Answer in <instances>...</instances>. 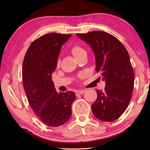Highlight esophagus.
I'll return each instance as SVG.
<instances>
[{
    "mask_svg": "<svg viewBox=\"0 0 150 150\" xmlns=\"http://www.w3.org/2000/svg\"><path fill=\"white\" fill-rule=\"evenodd\" d=\"M85 92L84 90H77L75 91V94L76 95H82Z\"/></svg>",
    "mask_w": 150,
    "mask_h": 150,
    "instance_id": "obj_1",
    "label": "esophagus"
}]
</instances>
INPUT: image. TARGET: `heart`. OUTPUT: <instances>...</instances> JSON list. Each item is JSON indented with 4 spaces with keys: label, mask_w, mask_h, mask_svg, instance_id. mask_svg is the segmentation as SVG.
<instances>
[{
    "label": "heart",
    "mask_w": 150,
    "mask_h": 150,
    "mask_svg": "<svg viewBox=\"0 0 150 150\" xmlns=\"http://www.w3.org/2000/svg\"><path fill=\"white\" fill-rule=\"evenodd\" d=\"M70 51H71V53L74 55V57L76 59L79 58V57H81V55H83V54L86 53V51L83 47H82L81 46H78V45L72 46L71 47Z\"/></svg>",
    "instance_id": "heart-1"
}]
</instances>
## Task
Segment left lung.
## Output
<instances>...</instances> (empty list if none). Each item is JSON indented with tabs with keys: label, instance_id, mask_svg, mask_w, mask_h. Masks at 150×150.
I'll use <instances>...</instances> for the list:
<instances>
[{
	"label": "left lung",
	"instance_id": "8db88e82",
	"mask_svg": "<svg viewBox=\"0 0 150 150\" xmlns=\"http://www.w3.org/2000/svg\"><path fill=\"white\" fill-rule=\"evenodd\" d=\"M77 35L93 50L95 69L106 82L103 91L96 90L97 98L91 105L92 112L105 122L119 119L128 106L134 86V72L128 52L120 40L104 31Z\"/></svg>",
	"mask_w": 150,
	"mask_h": 150
}]
</instances>
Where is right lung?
<instances>
[{
	"mask_svg": "<svg viewBox=\"0 0 150 150\" xmlns=\"http://www.w3.org/2000/svg\"><path fill=\"white\" fill-rule=\"evenodd\" d=\"M70 37L50 33L38 38L28 49L22 64V82L28 103L40 120L52 127L61 126L69 119L75 99L73 91L57 93L52 81L60 49Z\"/></svg>",
	"mask_w": 150,
	"mask_h": 150,
	"instance_id": "add662e5",
	"label": "right lung"
}]
</instances>
